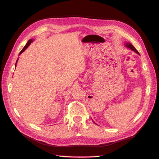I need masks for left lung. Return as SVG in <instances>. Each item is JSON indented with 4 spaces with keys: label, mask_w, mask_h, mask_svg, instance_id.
<instances>
[{
    "label": "left lung",
    "mask_w": 159,
    "mask_h": 159,
    "mask_svg": "<svg viewBox=\"0 0 159 159\" xmlns=\"http://www.w3.org/2000/svg\"><path fill=\"white\" fill-rule=\"evenodd\" d=\"M125 46L128 48H130L131 50H132L133 51H134V52H135L137 54H139V52L135 49V48H134L131 44H130V43H129V42H127V43H126L125 44Z\"/></svg>",
    "instance_id": "obj_1"
}]
</instances>
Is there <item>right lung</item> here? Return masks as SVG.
Returning <instances> with one entry per match:
<instances>
[{
    "instance_id": "add662e5",
    "label": "right lung",
    "mask_w": 159,
    "mask_h": 159,
    "mask_svg": "<svg viewBox=\"0 0 159 159\" xmlns=\"http://www.w3.org/2000/svg\"><path fill=\"white\" fill-rule=\"evenodd\" d=\"M32 41H33V40H32V39H30V40H29L28 41V42L26 43V44L25 45V46L24 47V48H23V49L20 51V54H19V55L21 54L24 51H25L28 46H29V45L31 44V42H32ZM18 59H17V60H16V63H17V61H18ZM16 64H15V66H16Z\"/></svg>"
}]
</instances>
